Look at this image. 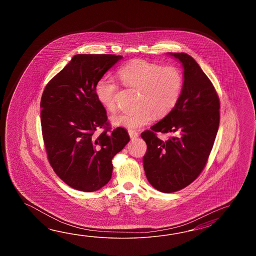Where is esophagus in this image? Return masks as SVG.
I'll return each instance as SVG.
<instances>
[{
    "mask_svg": "<svg viewBox=\"0 0 256 256\" xmlns=\"http://www.w3.org/2000/svg\"><path fill=\"white\" fill-rule=\"evenodd\" d=\"M129 132V136H130V138L132 139V140H134V139H136L137 137H138V132H136V130H129L128 132Z\"/></svg>",
    "mask_w": 256,
    "mask_h": 256,
    "instance_id": "1",
    "label": "esophagus"
}]
</instances>
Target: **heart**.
<instances>
[{
  "mask_svg": "<svg viewBox=\"0 0 256 256\" xmlns=\"http://www.w3.org/2000/svg\"><path fill=\"white\" fill-rule=\"evenodd\" d=\"M118 75L126 86L139 92L138 109L112 116L110 122L114 126L139 129L150 124L154 116L163 118L170 114L180 100L183 76L174 66H162L146 60H132L120 68ZM117 90L114 82L106 76L100 78L95 85L96 98L110 112L117 108Z\"/></svg>",
  "mask_w": 256,
  "mask_h": 256,
  "instance_id": "obj_1",
  "label": "heart"
}]
</instances>
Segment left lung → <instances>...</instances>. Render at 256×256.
I'll return each instance as SVG.
<instances>
[{
	"mask_svg": "<svg viewBox=\"0 0 256 256\" xmlns=\"http://www.w3.org/2000/svg\"><path fill=\"white\" fill-rule=\"evenodd\" d=\"M184 68L180 100L172 112L151 130L142 132L147 144L142 163L147 180L164 193L178 191L202 173L220 124V100L210 78L190 54L168 53ZM156 132L178 134L166 142Z\"/></svg>",
	"mask_w": 256,
	"mask_h": 256,
	"instance_id": "obj_1",
	"label": "left lung"
}]
</instances>
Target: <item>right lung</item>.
Segmentation results:
<instances>
[{
  "instance_id": "obj_1",
  "label": "right lung",
  "mask_w": 256,
  "mask_h": 256,
  "mask_svg": "<svg viewBox=\"0 0 256 256\" xmlns=\"http://www.w3.org/2000/svg\"><path fill=\"white\" fill-rule=\"evenodd\" d=\"M115 54H78L48 83L41 98V126L49 163L66 185L92 192L109 182L112 158L130 136L124 128L110 130L106 110L95 85L122 60ZM104 128L98 136L96 130Z\"/></svg>"
}]
</instances>
